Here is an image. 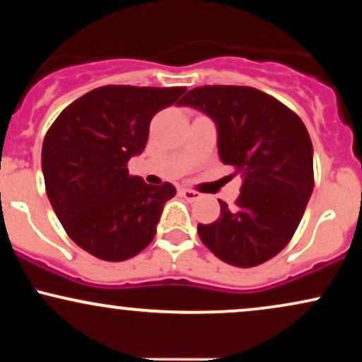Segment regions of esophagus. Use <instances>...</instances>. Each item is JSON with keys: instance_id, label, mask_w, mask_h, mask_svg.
<instances>
[{"instance_id": "esophagus-1", "label": "esophagus", "mask_w": 362, "mask_h": 362, "mask_svg": "<svg viewBox=\"0 0 362 362\" xmlns=\"http://www.w3.org/2000/svg\"><path fill=\"white\" fill-rule=\"evenodd\" d=\"M180 194H182V197L187 199V201H197V199L201 197V194L195 192V190H192V189H180Z\"/></svg>"}]
</instances>
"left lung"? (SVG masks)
Returning a JSON list of instances; mask_svg holds the SVG:
<instances>
[{
	"label": "left lung",
	"mask_w": 362,
	"mask_h": 362,
	"mask_svg": "<svg viewBox=\"0 0 362 362\" xmlns=\"http://www.w3.org/2000/svg\"><path fill=\"white\" fill-rule=\"evenodd\" d=\"M214 120L218 153L242 173L235 207L197 224L202 243L236 267H255L293 238L313 192V146L303 120L252 86L216 85L187 91L177 103Z\"/></svg>",
	"instance_id": "1"
}]
</instances>
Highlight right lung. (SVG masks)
I'll return each mask as SVG.
<instances>
[{"label":"right lung","mask_w":362,"mask_h":362,"mask_svg":"<svg viewBox=\"0 0 362 362\" xmlns=\"http://www.w3.org/2000/svg\"><path fill=\"white\" fill-rule=\"evenodd\" d=\"M185 86L109 85L61 112L42 144L45 192L69 238L102 260L120 262L151 243L168 182L131 177L127 161L146 148L149 122L173 105Z\"/></svg>","instance_id":"right-lung-1"}]
</instances>
